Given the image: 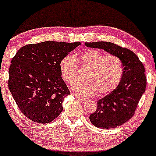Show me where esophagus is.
<instances>
[{"mask_svg": "<svg viewBox=\"0 0 156 156\" xmlns=\"http://www.w3.org/2000/svg\"><path fill=\"white\" fill-rule=\"evenodd\" d=\"M72 95L74 96V97L76 98V99H78V100H80V101H84L85 100V99L84 97H80V96H78L77 94H72Z\"/></svg>", "mask_w": 156, "mask_h": 156, "instance_id": "esophagus-1", "label": "esophagus"}]
</instances>
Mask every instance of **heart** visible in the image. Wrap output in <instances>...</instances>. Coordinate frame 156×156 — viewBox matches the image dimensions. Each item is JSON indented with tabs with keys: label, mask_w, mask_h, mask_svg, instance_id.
Masks as SVG:
<instances>
[{
	"label": "heart",
	"mask_w": 156,
	"mask_h": 156,
	"mask_svg": "<svg viewBox=\"0 0 156 156\" xmlns=\"http://www.w3.org/2000/svg\"><path fill=\"white\" fill-rule=\"evenodd\" d=\"M79 65L89 68L84 76L85 82H76L72 86L73 91L80 95L105 96L112 92L122 80L123 65L119 57L106 56L98 50H89L81 54L79 61L73 55H68L61 60L60 74L68 84L76 80Z\"/></svg>",
	"instance_id": "obj_1"
}]
</instances>
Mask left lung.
<instances>
[{
  "label": "left lung",
  "instance_id": "8db88e82",
  "mask_svg": "<svg viewBox=\"0 0 156 156\" xmlns=\"http://www.w3.org/2000/svg\"><path fill=\"white\" fill-rule=\"evenodd\" d=\"M85 45L105 50L122 61L123 75L120 84L97 101V110L89 116L91 123L99 129L119 126L133 116L146 90L144 66L133 52L112 42H85Z\"/></svg>",
  "mask_w": 156,
  "mask_h": 156
}]
</instances>
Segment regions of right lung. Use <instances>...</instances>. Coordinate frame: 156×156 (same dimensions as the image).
Wrapping results in <instances>:
<instances>
[{
  "mask_svg": "<svg viewBox=\"0 0 156 156\" xmlns=\"http://www.w3.org/2000/svg\"><path fill=\"white\" fill-rule=\"evenodd\" d=\"M80 44L55 41L30 44L12 59L8 87L19 109L30 120L47 123L60 114L64 99L70 93L59 64Z\"/></svg>",
  "mask_w": 156,
  "mask_h": 156,
  "instance_id": "add662e5",
  "label": "right lung"
}]
</instances>
